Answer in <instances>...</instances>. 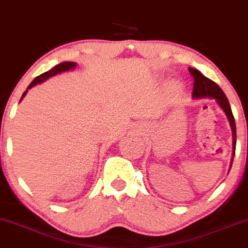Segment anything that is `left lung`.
<instances>
[{
	"mask_svg": "<svg viewBox=\"0 0 248 248\" xmlns=\"http://www.w3.org/2000/svg\"><path fill=\"white\" fill-rule=\"evenodd\" d=\"M189 73L191 74L193 77V91H192V98L193 99H202V98H210V99H216L218 105L220 108L224 110V113L227 116V120L229 122L232 128V155L231 161V167L232 164V160L235 156V150H236V124L234 116H232V112L229 105V102L227 97H226L225 93L221 91V88L218 86L216 82L213 81L209 78L200 73L196 68L189 67Z\"/></svg>",
	"mask_w": 248,
	"mask_h": 248,
	"instance_id": "left-lung-1",
	"label": "left lung"
}]
</instances>
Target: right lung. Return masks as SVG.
I'll use <instances>...</instances> for the list:
<instances>
[{"instance_id":"add662e5","label":"right lung","mask_w":248,"mask_h":248,"mask_svg":"<svg viewBox=\"0 0 248 248\" xmlns=\"http://www.w3.org/2000/svg\"><path fill=\"white\" fill-rule=\"evenodd\" d=\"M76 67H77V63H76V62H62V63L57 64V66H55V67L52 68V69H50V70H48V71H46V73L41 74L40 76L35 77L34 79L32 80L31 84L28 86L27 91L23 93V95H22V97H21L20 102L24 98V96L27 95V93H28L29 89H31L32 87H34V86L41 84V82H44L45 80L49 79V78L56 76V75H59V74H62V73H66V71H69V70H74Z\"/></svg>"}]
</instances>
